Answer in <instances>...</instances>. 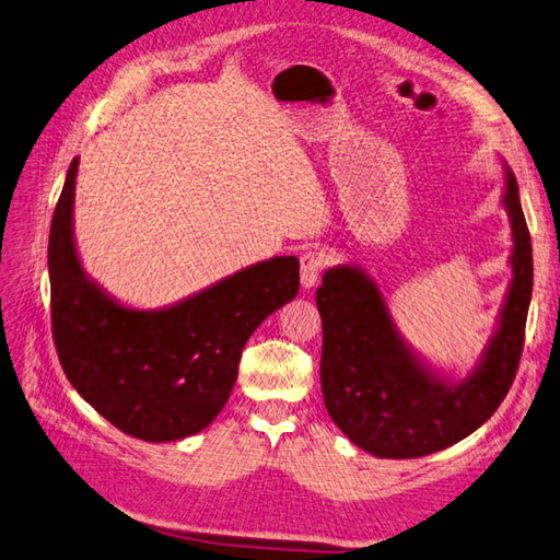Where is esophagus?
<instances>
[{
  "mask_svg": "<svg viewBox=\"0 0 560 560\" xmlns=\"http://www.w3.org/2000/svg\"><path fill=\"white\" fill-rule=\"evenodd\" d=\"M326 262H324V255L317 250H307L300 257V285H303L305 291L314 289L317 285L322 271H324Z\"/></svg>",
  "mask_w": 560,
  "mask_h": 560,
  "instance_id": "esophagus-1",
  "label": "esophagus"
}]
</instances>
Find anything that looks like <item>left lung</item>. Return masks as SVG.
Masks as SVG:
<instances>
[{
	"instance_id": "obj_1",
	"label": "left lung",
	"mask_w": 560,
	"mask_h": 560,
	"mask_svg": "<svg viewBox=\"0 0 560 560\" xmlns=\"http://www.w3.org/2000/svg\"><path fill=\"white\" fill-rule=\"evenodd\" d=\"M501 165V206L513 238L511 281L494 331L464 378L433 369L409 346L362 267L326 269L317 291L324 405L350 442L378 458H419L452 447L492 417L515 378L533 298V246L518 182Z\"/></svg>"
}]
</instances>
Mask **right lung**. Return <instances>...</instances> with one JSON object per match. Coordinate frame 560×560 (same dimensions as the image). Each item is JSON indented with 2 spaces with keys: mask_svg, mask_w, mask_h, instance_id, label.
<instances>
[{
  "mask_svg": "<svg viewBox=\"0 0 560 560\" xmlns=\"http://www.w3.org/2000/svg\"><path fill=\"white\" fill-rule=\"evenodd\" d=\"M80 158L68 167L49 232L51 328L73 388L122 433L172 442L226 405L253 331L291 303L298 257H269L158 310L113 298L84 271L73 232Z\"/></svg>",
  "mask_w": 560,
  "mask_h": 560,
  "instance_id": "1",
  "label": "right lung"
}]
</instances>
